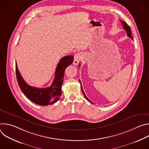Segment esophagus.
Listing matches in <instances>:
<instances>
[{
    "mask_svg": "<svg viewBox=\"0 0 149 149\" xmlns=\"http://www.w3.org/2000/svg\"><path fill=\"white\" fill-rule=\"evenodd\" d=\"M82 57H83V55L81 52H78L75 54L74 59V64L77 65L79 63V62L81 61V59L82 58Z\"/></svg>",
    "mask_w": 149,
    "mask_h": 149,
    "instance_id": "obj_1",
    "label": "esophagus"
}]
</instances>
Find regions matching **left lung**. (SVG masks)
Instances as JSON below:
<instances>
[{"instance_id":"8db88e82","label":"left lung","mask_w":149,"mask_h":149,"mask_svg":"<svg viewBox=\"0 0 149 149\" xmlns=\"http://www.w3.org/2000/svg\"><path fill=\"white\" fill-rule=\"evenodd\" d=\"M121 21V24H122V25H123V28H124V29L126 31V32H127V36H128L130 38H131L132 39H133V36H132V32H131V29H130V26L127 25L124 21H123V20H120ZM80 65V64L79 65V66ZM79 82H80V84H81V90H82V93H83V94H84V97H86V98L90 102H91V103H92V102L87 97V96L86 95V94H85V93H84V90H83V88H82V85H81V81H80V79H79Z\"/></svg>"}]
</instances>
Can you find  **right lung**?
Instances as JSON below:
<instances>
[{
  "label": "right lung",
  "instance_id": "1",
  "mask_svg": "<svg viewBox=\"0 0 149 149\" xmlns=\"http://www.w3.org/2000/svg\"><path fill=\"white\" fill-rule=\"evenodd\" d=\"M74 61V56H63L59 61L56 67L55 77L51 86L47 88L31 87L21 76L16 63V74L19 86L24 94L32 102L40 105H48L54 104L61 95V87L63 81L65 70Z\"/></svg>",
  "mask_w": 149,
  "mask_h": 149
}]
</instances>
